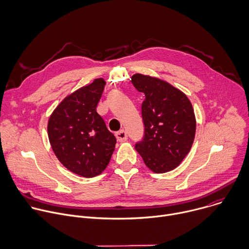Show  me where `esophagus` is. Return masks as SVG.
<instances>
[{"mask_svg":"<svg viewBox=\"0 0 249 249\" xmlns=\"http://www.w3.org/2000/svg\"><path fill=\"white\" fill-rule=\"evenodd\" d=\"M115 136H116V139L119 142H121V143H122V142L127 141V139H128V135H127V133L124 130H121V131L115 133Z\"/></svg>","mask_w":249,"mask_h":249,"instance_id":"34e87169","label":"esophagus"}]
</instances>
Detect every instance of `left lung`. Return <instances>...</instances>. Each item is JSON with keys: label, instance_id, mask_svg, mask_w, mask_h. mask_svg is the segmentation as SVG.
Wrapping results in <instances>:
<instances>
[{"label": "left lung", "instance_id": "left-lung-1", "mask_svg": "<svg viewBox=\"0 0 249 249\" xmlns=\"http://www.w3.org/2000/svg\"><path fill=\"white\" fill-rule=\"evenodd\" d=\"M131 82L146 96L142 103L145 135L136 151L152 171H170L180 164L194 142L192 104L181 90L160 79L135 74Z\"/></svg>", "mask_w": 249, "mask_h": 249}]
</instances>
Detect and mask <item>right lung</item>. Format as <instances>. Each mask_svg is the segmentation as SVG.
<instances>
[{"label": "right lung", "instance_id": "right-lung-1", "mask_svg": "<svg viewBox=\"0 0 249 249\" xmlns=\"http://www.w3.org/2000/svg\"><path fill=\"white\" fill-rule=\"evenodd\" d=\"M105 81L95 79L66 96L48 120V138L60 162L72 172L90 178L107 166L116 138L96 112Z\"/></svg>", "mask_w": 249, "mask_h": 249}]
</instances>
